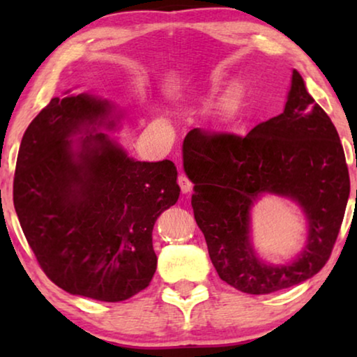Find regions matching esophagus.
I'll use <instances>...</instances> for the list:
<instances>
[{
	"mask_svg": "<svg viewBox=\"0 0 357 357\" xmlns=\"http://www.w3.org/2000/svg\"><path fill=\"white\" fill-rule=\"evenodd\" d=\"M178 184H179V187H181V192L183 193H189V192H192V189H193V184H192V181L185 176V174H183L181 173L179 176H178Z\"/></svg>",
	"mask_w": 357,
	"mask_h": 357,
	"instance_id": "34e87169",
	"label": "esophagus"
}]
</instances>
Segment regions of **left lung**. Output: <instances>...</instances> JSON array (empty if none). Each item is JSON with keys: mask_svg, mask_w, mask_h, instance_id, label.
<instances>
[{"mask_svg": "<svg viewBox=\"0 0 357 357\" xmlns=\"http://www.w3.org/2000/svg\"><path fill=\"white\" fill-rule=\"evenodd\" d=\"M192 208L223 282L269 294L315 275L331 257L349 197L345 153L331 118L293 70L285 110L241 137L192 129L184 138ZM261 192L298 201L310 238L289 265H266L250 243V208Z\"/></svg>", "mask_w": 357, "mask_h": 357, "instance_id": "8db88e82", "label": "left lung"}]
</instances>
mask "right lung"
I'll use <instances>...</instances> for the list:
<instances>
[{
  "instance_id": "add662e5",
  "label": "right lung",
  "mask_w": 357,
  "mask_h": 357,
  "mask_svg": "<svg viewBox=\"0 0 357 357\" xmlns=\"http://www.w3.org/2000/svg\"><path fill=\"white\" fill-rule=\"evenodd\" d=\"M114 112L88 93L53 98L23 134L14 176L15 213L42 271L104 302L149 285L154 223L181 192L172 160L138 162L98 132L116 126Z\"/></svg>"
}]
</instances>
